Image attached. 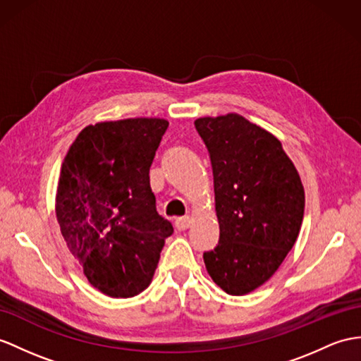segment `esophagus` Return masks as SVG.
<instances>
[{"instance_id":"34e87169","label":"esophagus","mask_w":361,"mask_h":361,"mask_svg":"<svg viewBox=\"0 0 361 361\" xmlns=\"http://www.w3.org/2000/svg\"><path fill=\"white\" fill-rule=\"evenodd\" d=\"M190 225H191V217L190 216L176 219V228H178L179 231L187 230V228H190Z\"/></svg>"}]
</instances>
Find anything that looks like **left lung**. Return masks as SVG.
Segmentation results:
<instances>
[{"label":"left lung","instance_id":"1","mask_svg":"<svg viewBox=\"0 0 361 361\" xmlns=\"http://www.w3.org/2000/svg\"><path fill=\"white\" fill-rule=\"evenodd\" d=\"M214 178L217 247L204 252L209 277L245 295L274 276L300 233L305 190L282 142L237 113L199 118Z\"/></svg>","mask_w":361,"mask_h":361}]
</instances>
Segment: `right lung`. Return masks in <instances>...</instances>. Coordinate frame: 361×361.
Returning a JSON list of instances; mask_svg holds the SVG:
<instances>
[{
    "mask_svg": "<svg viewBox=\"0 0 361 361\" xmlns=\"http://www.w3.org/2000/svg\"><path fill=\"white\" fill-rule=\"evenodd\" d=\"M169 121L130 118L87 126L70 145L56 188V219L87 280L116 298L152 283L165 239L150 166Z\"/></svg>",
    "mask_w": 361,
    "mask_h": 361,
    "instance_id": "add662e5",
    "label": "right lung"
}]
</instances>
